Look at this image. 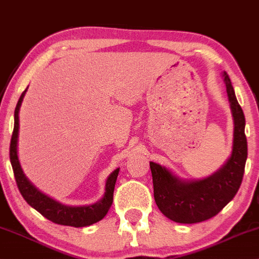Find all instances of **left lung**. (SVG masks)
<instances>
[{"label": "left lung", "instance_id": "8db88e82", "mask_svg": "<svg viewBox=\"0 0 259 259\" xmlns=\"http://www.w3.org/2000/svg\"><path fill=\"white\" fill-rule=\"evenodd\" d=\"M224 77L234 118L233 150L224 167L203 181L184 182L158 163H149L156 205L165 217L179 224H196L215 217L233 199L243 181L247 159L245 116L226 71Z\"/></svg>", "mask_w": 259, "mask_h": 259}]
</instances>
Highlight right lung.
Listing matches in <instances>:
<instances>
[{
  "label": "right lung",
  "mask_w": 259,
  "mask_h": 259,
  "mask_svg": "<svg viewBox=\"0 0 259 259\" xmlns=\"http://www.w3.org/2000/svg\"><path fill=\"white\" fill-rule=\"evenodd\" d=\"M25 92L26 90L22 92L14 111V129H13L11 147H9V158H11L13 172H14L19 191L31 207H33L35 210L40 212L42 217L47 218L48 220L55 222L57 225L84 227V226H90L100 221L107 214L110 207L112 205L114 184H116L119 168L114 169L107 178L105 195L96 204L86 205V207H68V205H63L55 201V199L48 197L47 195L41 194L25 177L21 169L20 162H19L18 152H16L19 134V109H20Z\"/></svg>",
  "instance_id": "1"
}]
</instances>
